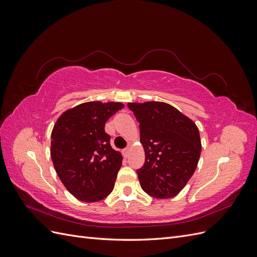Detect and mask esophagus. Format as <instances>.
<instances>
[{"label":"esophagus","mask_w":257,"mask_h":257,"mask_svg":"<svg viewBox=\"0 0 257 257\" xmlns=\"http://www.w3.org/2000/svg\"><path fill=\"white\" fill-rule=\"evenodd\" d=\"M128 154H130V149H128V148H125V149L123 150V155H124V158H127V157H128Z\"/></svg>","instance_id":"34e87169"}]
</instances>
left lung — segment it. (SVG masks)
I'll return each instance as SVG.
<instances>
[{
	"label": "left lung",
	"mask_w": 257,
	"mask_h": 257,
	"mask_svg": "<svg viewBox=\"0 0 257 257\" xmlns=\"http://www.w3.org/2000/svg\"><path fill=\"white\" fill-rule=\"evenodd\" d=\"M139 122L146 160L137 175L142 189L155 198L176 196L197 167L199 131L188 116L162 102L128 103Z\"/></svg>",
	"instance_id": "8db88e82"
}]
</instances>
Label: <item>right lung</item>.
Masks as SVG:
<instances>
[{
	"mask_svg": "<svg viewBox=\"0 0 257 257\" xmlns=\"http://www.w3.org/2000/svg\"><path fill=\"white\" fill-rule=\"evenodd\" d=\"M124 106L89 102L66 110L51 133L53 166L67 191L85 203L112 192L122 155L110 146L105 123Z\"/></svg>",
	"mask_w": 257,
	"mask_h": 257,
	"instance_id": "add662e5",
	"label": "right lung"
}]
</instances>
